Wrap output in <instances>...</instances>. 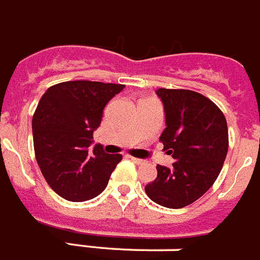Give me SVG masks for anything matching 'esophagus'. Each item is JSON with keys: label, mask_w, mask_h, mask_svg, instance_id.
I'll use <instances>...</instances> for the list:
<instances>
[{"label": "esophagus", "mask_w": 260, "mask_h": 260, "mask_svg": "<svg viewBox=\"0 0 260 260\" xmlns=\"http://www.w3.org/2000/svg\"><path fill=\"white\" fill-rule=\"evenodd\" d=\"M128 159H132L133 161H134L135 164H145L146 161L143 160V159H139V157H134V156H130V155H128Z\"/></svg>", "instance_id": "34e87169"}]
</instances>
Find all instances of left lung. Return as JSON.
Instances as JSON below:
<instances>
[{
  "mask_svg": "<svg viewBox=\"0 0 260 260\" xmlns=\"http://www.w3.org/2000/svg\"><path fill=\"white\" fill-rule=\"evenodd\" d=\"M166 125L159 141L175 161L157 164V177L145 187L152 201L179 209L194 203L217 180L228 148V123L221 109L201 93L159 88Z\"/></svg>",
  "mask_w": 260,
  "mask_h": 260,
  "instance_id": "8db88e82",
  "label": "left lung"
}]
</instances>
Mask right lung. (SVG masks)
<instances>
[{"mask_svg": "<svg viewBox=\"0 0 260 260\" xmlns=\"http://www.w3.org/2000/svg\"><path fill=\"white\" fill-rule=\"evenodd\" d=\"M123 88L76 80L55 84L42 96L32 115L35 157L48 185L63 199L80 203L99 196L122 160L101 145L89 150L106 104Z\"/></svg>", "mask_w": 260, "mask_h": 260, "instance_id": "obj_1", "label": "right lung"}]
</instances>
